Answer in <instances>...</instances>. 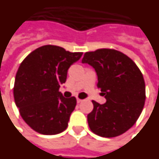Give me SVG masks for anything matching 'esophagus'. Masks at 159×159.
Instances as JSON below:
<instances>
[{"mask_svg": "<svg viewBox=\"0 0 159 159\" xmlns=\"http://www.w3.org/2000/svg\"><path fill=\"white\" fill-rule=\"evenodd\" d=\"M82 101H83V99H81V98H76V102H77V103H81Z\"/></svg>", "mask_w": 159, "mask_h": 159, "instance_id": "obj_1", "label": "esophagus"}]
</instances>
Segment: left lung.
I'll use <instances>...</instances> for the list:
<instances>
[{
    "instance_id": "obj_1",
    "label": "left lung",
    "mask_w": 159,
    "mask_h": 159,
    "mask_svg": "<svg viewBox=\"0 0 159 159\" xmlns=\"http://www.w3.org/2000/svg\"><path fill=\"white\" fill-rule=\"evenodd\" d=\"M82 63L94 69L97 87L106 98L103 104L93 101L89 127L103 137L121 135L132 127L144 107L146 88L141 70L127 56L109 49L85 53Z\"/></svg>"
}]
</instances>
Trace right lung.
Here are the masks:
<instances>
[{
    "label": "right lung",
    "instance_id": "obj_1",
    "mask_svg": "<svg viewBox=\"0 0 159 159\" xmlns=\"http://www.w3.org/2000/svg\"><path fill=\"white\" fill-rule=\"evenodd\" d=\"M82 56V52L44 45L21 63L15 78L14 99L22 118L33 130L56 135L66 129L76 99L64 98L59 89L66 81L68 69Z\"/></svg>",
    "mask_w": 159,
    "mask_h": 159
}]
</instances>
